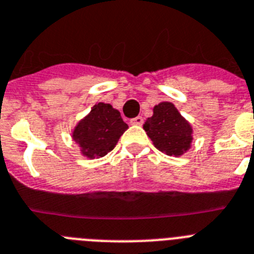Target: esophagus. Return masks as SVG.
Returning <instances> with one entry per match:
<instances>
[{"label": "esophagus", "instance_id": "esophagus-1", "mask_svg": "<svg viewBox=\"0 0 254 254\" xmlns=\"http://www.w3.org/2000/svg\"><path fill=\"white\" fill-rule=\"evenodd\" d=\"M130 124L131 125H137V127H140V125L143 124V117L142 116L134 117V119H131L130 120Z\"/></svg>", "mask_w": 254, "mask_h": 254}]
</instances>
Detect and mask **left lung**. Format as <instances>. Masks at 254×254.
Wrapping results in <instances>:
<instances>
[{
    "instance_id": "1",
    "label": "left lung",
    "mask_w": 254,
    "mask_h": 254,
    "mask_svg": "<svg viewBox=\"0 0 254 254\" xmlns=\"http://www.w3.org/2000/svg\"><path fill=\"white\" fill-rule=\"evenodd\" d=\"M144 124L153 146L168 156L180 157L191 148L193 127L172 102H160Z\"/></svg>"
}]
</instances>
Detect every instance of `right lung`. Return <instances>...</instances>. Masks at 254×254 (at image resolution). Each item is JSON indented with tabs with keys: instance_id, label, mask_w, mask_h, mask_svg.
<instances>
[{
	"instance_id": "obj_1",
	"label": "right lung",
	"mask_w": 254,
	"mask_h": 254,
	"mask_svg": "<svg viewBox=\"0 0 254 254\" xmlns=\"http://www.w3.org/2000/svg\"><path fill=\"white\" fill-rule=\"evenodd\" d=\"M120 112L110 103L94 104L90 112L77 121L71 131L80 153L87 159H99L114 150L127 129Z\"/></svg>"
}]
</instances>
